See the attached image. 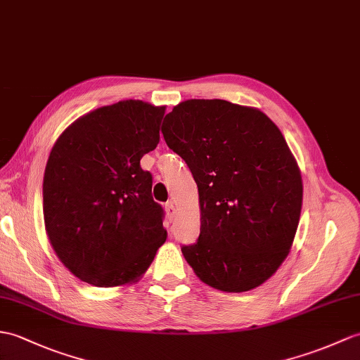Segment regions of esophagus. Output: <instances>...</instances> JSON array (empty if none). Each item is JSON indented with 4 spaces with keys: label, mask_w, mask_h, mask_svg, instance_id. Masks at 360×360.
Wrapping results in <instances>:
<instances>
[{
    "label": "esophagus",
    "mask_w": 360,
    "mask_h": 360,
    "mask_svg": "<svg viewBox=\"0 0 360 360\" xmlns=\"http://www.w3.org/2000/svg\"><path fill=\"white\" fill-rule=\"evenodd\" d=\"M165 213H167V216H169L170 221L174 218V214H176V208H174V204L172 202V200L165 204Z\"/></svg>",
    "instance_id": "34e87169"
}]
</instances>
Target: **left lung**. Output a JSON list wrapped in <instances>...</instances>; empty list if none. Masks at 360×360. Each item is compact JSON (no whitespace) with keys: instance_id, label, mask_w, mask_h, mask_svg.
Wrapping results in <instances>:
<instances>
[{"instance_id":"8db88e82","label":"left lung","mask_w":360,"mask_h":360,"mask_svg":"<svg viewBox=\"0 0 360 360\" xmlns=\"http://www.w3.org/2000/svg\"><path fill=\"white\" fill-rule=\"evenodd\" d=\"M161 130L198 184L200 233L181 247L186 261L216 290L259 287L287 257L302 208V178L278 125L253 107L188 99Z\"/></svg>"}]
</instances>
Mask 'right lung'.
I'll use <instances>...</instances> for the list:
<instances>
[{
  "label": "right lung",
  "mask_w": 360,
  "mask_h": 360,
  "mask_svg": "<svg viewBox=\"0 0 360 360\" xmlns=\"http://www.w3.org/2000/svg\"><path fill=\"white\" fill-rule=\"evenodd\" d=\"M165 107L127 99L81 116L56 139L43 182L50 244L77 278L95 287L136 282L165 239L141 158L160 142Z\"/></svg>",
  "instance_id": "1"
}]
</instances>
